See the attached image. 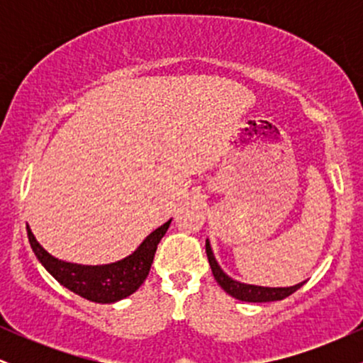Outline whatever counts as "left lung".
Masks as SVG:
<instances>
[{
	"label": "left lung",
	"mask_w": 363,
	"mask_h": 363,
	"mask_svg": "<svg viewBox=\"0 0 363 363\" xmlns=\"http://www.w3.org/2000/svg\"><path fill=\"white\" fill-rule=\"evenodd\" d=\"M206 256L210 261L211 273H213L215 280L218 281V285L227 291L228 295H232L234 298H239L242 302H274V301H283L289 295L297 291L306 281L298 283L295 286H286V289H268V286H254V285H244L232 278H228L227 274L222 272V268L218 266V262L215 261L213 252H211L210 242L206 240Z\"/></svg>",
	"instance_id": "1"
}]
</instances>
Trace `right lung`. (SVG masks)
Instances as JSON below:
<instances>
[{
	"mask_svg": "<svg viewBox=\"0 0 363 363\" xmlns=\"http://www.w3.org/2000/svg\"><path fill=\"white\" fill-rule=\"evenodd\" d=\"M170 222L172 220H169L162 227H158L155 232H152L143 240V244L126 259L106 266H82L56 259L37 242L28 225L27 234L28 242H30V247L35 252L37 259L43 262L44 268L62 286L86 298V301L111 303L131 295L133 291L140 289L141 283L147 280L153 257H155L157 245L167 232Z\"/></svg>",
	"mask_w": 363,
	"mask_h": 363,
	"instance_id": "right-lung-1",
	"label": "right lung"
}]
</instances>
